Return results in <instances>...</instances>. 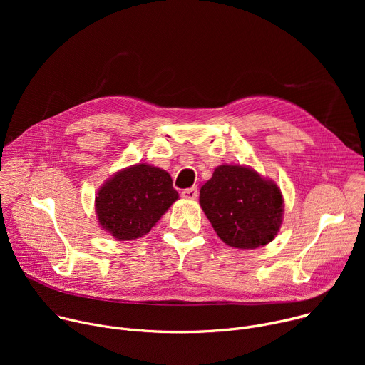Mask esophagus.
Here are the masks:
<instances>
[{
	"mask_svg": "<svg viewBox=\"0 0 365 365\" xmlns=\"http://www.w3.org/2000/svg\"><path fill=\"white\" fill-rule=\"evenodd\" d=\"M182 196H183L185 199H196V196H197V187L185 189V190L182 192Z\"/></svg>",
	"mask_w": 365,
	"mask_h": 365,
	"instance_id": "1",
	"label": "esophagus"
}]
</instances>
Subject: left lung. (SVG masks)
I'll use <instances>...</instances> for the list:
<instances>
[{"label": "left lung", "instance_id": "left-lung-1", "mask_svg": "<svg viewBox=\"0 0 365 365\" xmlns=\"http://www.w3.org/2000/svg\"><path fill=\"white\" fill-rule=\"evenodd\" d=\"M199 203L218 237L234 248L269 244L283 221L280 187L247 166H218L200 187Z\"/></svg>", "mask_w": 365, "mask_h": 365}]
</instances>
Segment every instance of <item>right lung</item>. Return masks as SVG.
Listing matches in <instances>:
<instances>
[{"label":"right lung","mask_w":365,"mask_h":365,"mask_svg":"<svg viewBox=\"0 0 365 365\" xmlns=\"http://www.w3.org/2000/svg\"><path fill=\"white\" fill-rule=\"evenodd\" d=\"M178 199L166 170L138 163L117 172L99 187L95 211L103 231L128 241L148 234Z\"/></svg>","instance_id":"1"}]
</instances>
